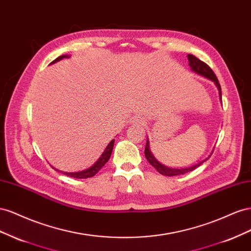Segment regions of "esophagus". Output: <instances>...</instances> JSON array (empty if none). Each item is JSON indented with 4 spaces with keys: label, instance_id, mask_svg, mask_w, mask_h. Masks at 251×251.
<instances>
[{
    "label": "esophagus",
    "instance_id": "obj_1",
    "mask_svg": "<svg viewBox=\"0 0 251 251\" xmlns=\"http://www.w3.org/2000/svg\"><path fill=\"white\" fill-rule=\"evenodd\" d=\"M131 123L132 124H135V125H144L145 121H144V118H143L142 116H134L132 119H131Z\"/></svg>",
    "mask_w": 251,
    "mask_h": 251
}]
</instances>
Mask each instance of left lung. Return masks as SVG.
Masks as SVG:
<instances>
[{
    "mask_svg": "<svg viewBox=\"0 0 251 251\" xmlns=\"http://www.w3.org/2000/svg\"><path fill=\"white\" fill-rule=\"evenodd\" d=\"M188 58V61H189V66L191 67V70L195 71L196 74L202 75V76H205L208 78V80L214 82V84H216V86L219 89V94H220V98L222 99V92H221V85L219 83V80L217 75H214V73L212 71V69L207 65L206 63L202 62L201 60H199L197 56L192 55V54H188L187 55ZM145 156L146 159L148 161V163L151 164V165L159 171V173L163 176H180V175H184V174H187V173H190V171L195 170L196 168H198L201 164H203L205 161H207L210 157V155L208 157H206V159L202 162H200L198 164H196V165H193L191 167H188V168H169L165 165H163V164H161L159 161H156L155 157L153 156V154L151 153V151H150V148H149V142L147 140L146 142V147H145Z\"/></svg>",
    "mask_w": 251,
    "mask_h": 251,
    "instance_id": "left-lung-1",
    "label": "left lung"
}]
</instances>
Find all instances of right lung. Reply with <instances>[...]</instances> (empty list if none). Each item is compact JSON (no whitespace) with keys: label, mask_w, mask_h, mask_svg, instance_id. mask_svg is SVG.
Here are the masks:
<instances>
[{"label":"right lung","mask_w":251,"mask_h":251,"mask_svg":"<svg viewBox=\"0 0 251 251\" xmlns=\"http://www.w3.org/2000/svg\"><path fill=\"white\" fill-rule=\"evenodd\" d=\"M64 58H69V55L63 54V55L59 56V58H56L54 61H52L51 64L59 62V61H61V60L64 59ZM113 145H114V140H111V141L109 142V144L107 145V147L105 148V150H104V152L102 153V155L99 157V160H98L91 167H89V168H87V169H85V170H83V171H78V173H63V171H62V174L66 175V176H71V177H75V178H87V177L94 176L95 175L98 174V171H99L100 169H101V168L105 165V164H106L107 162H108V160L110 159V155H111L112 149H113ZM55 170H56V169H55ZM58 171H59V170H58ZM60 173H61V171H60Z\"/></svg>","instance_id":"obj_1"}]
</instances>
